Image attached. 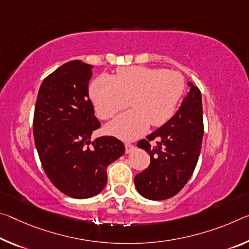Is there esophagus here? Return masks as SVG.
I'll return each mask as SVG.
<instances>
[{
	"label": "esophagus",
	"mask_w": 249,
	"mask_h": 249,
	"mask_svg": "<svg viewBox=\"0 0 249 249\" xmlns=\"http://www.w3.org/2000/svg\"><path fill=\"white\" fill-rule=\"evenodd\" d=\"M134 148H135V147H134V145L129 144V143H125V153L126 154L133 152Z\"/></svg>",
	"instance_id": "34e87169"
}]
</instances>
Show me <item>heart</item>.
I'll use <instances>...</instances> for the list:
<instances>
[{
	"mask_svg": "<svg viewBox=\"0 0 249 249\" xmlns=\"http://www.w3.org/2000/svg\"><path fill=\"white\" fill-rule=\"evenodd\" d=\"M185 89L181 74L147 66H127L115 76L102 74L89 85V97L102 120H108L125 108L131 98L132 109L106 125L105 131L124 141L147 132L149 125H164L174 115Z\"/></svg>",
	"mask_w": 249,
	"mask_h": 249,
	"instance_id": "heart-1",
	"label": "heart"
}]
</instances>
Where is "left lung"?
Masks as SVG:
<instances>
[{
    "instance_id": "obj_1",
    "label": "left lung",
    "mask_w": 249,
    "mask_h": 249,
    "mask_svg": "<svg viewBox=\"0 0 249 249\" xmlns=\"http://www.w3.org/2000/svg\"><path fill=\"white\" fill-rule=\"evenodd\" d=\"M189 92L171 120L139 142L151 156V164L135 176L137 192L145 198L163 200L175 196L194 172L202 147L204 126L202 94L193 83ZM159 140L157 148L149 142Z\"/></svg>"
}]
</instances>
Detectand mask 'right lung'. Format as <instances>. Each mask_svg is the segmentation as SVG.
I'll list each match as a JSON object with an SVG mask.
<instances>
[{
	"label": "right lung",
	"instance_id": "1",
	"mask_svg": "<svg viewBox=\"0 0 249 249\" xmlns=\"http://www.w3.org/2000/svg\"><path fill=\"white\" fill-rule=\"evenodd\" d=\"M92 69L76 60L55 70L42 82L34 110L33 134L42 166L55 187L77 199L100 194L107 183L106 168L125 152L116 137L92 141L101 126L89 97Z\"/></svg>",
	"mask_w": 249,
	"mask_h": 249
}]
</instances>
